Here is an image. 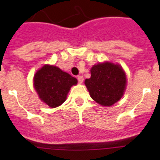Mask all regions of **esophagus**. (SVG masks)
I'll use <instances>...</instances> for the list:
<instances>
[{
	"label": "esophagus",
	"mask_w": 160,
	"mask_h": 160,
	"mask_svg": "<svg viewBox=\"0 0 160 160\" xmlns=\"http://www.w3.org/2000/svg\"><path fill=\"white\" fill-rule=\"evenodd\" d=\"M77 79H78V81H79V83H80V84H81V83L84 81V78H83V76H81V75H79V76L77 77Z\"/></svg>",
	"instance_id": "34e87169"
}]
</instances>
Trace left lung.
<instances>
[{"label": "left lung", "instance_id": "1", "mask_svg": "<svg viewBox=\"0 0 160 160\" xmlns=\"http://www.w3.org/2000/svg\"><path fill=\"white\" fill-rule=\"evenodd\" d=\"M91 76L85 80L90 97L103 106H111L124 95L126 75L119 65L99 63L90 69Z\"/></svg>", "mask_w": 160, "mask_h": 160}]
</instances>
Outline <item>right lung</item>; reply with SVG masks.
Segmentation results:
<instances>
[{
  "label": "right lung",
  "mask_w": 160,
  "mask_h": 160,
  "mask_svg": "<svg viewBox=\"0 0 160 160\" xmlns=\"http://www.w3.org/2000/svg\"><path fill=\"white\" fill-rule=\"evenodd\" d=\"M34 87L39 97L51 108L65 102L72 85L77 80L54 65H45L34 75Z\"/></svg>",
  "instance_id": "right-lung-1"
}]
</instances>
